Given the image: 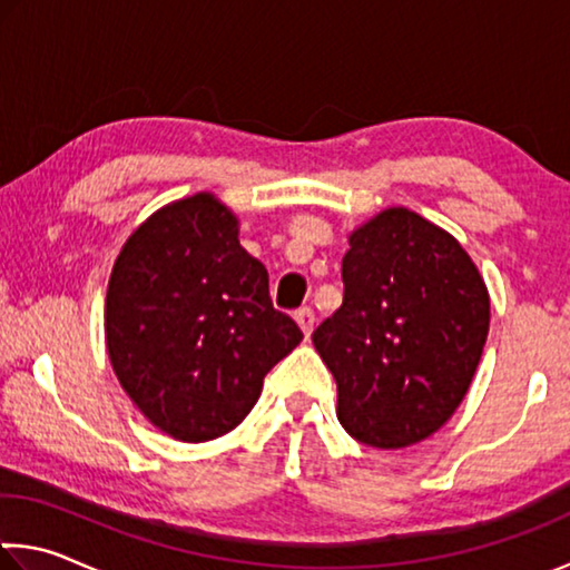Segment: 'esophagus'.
Instances as JSON below:
<instances>
[{"instance_id": "34e87169", "label": "esophagus", "mask_w": 570, "mask_h": 570, "mask_svg": "<svg viewBox=\"0 0 570 570\" xmlns=\"http://www.w3.org/2000/svg\"><path fill=\"white\" fill-rule=\"evenodd\" d=\"M294 320H296V324H299L306 337H309L312 330H314V312L309 309V306H302V309H296Z\"/></svg>"}]
</instances>
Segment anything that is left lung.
<instances>
[{"instance_id":"1","label":"left lung","mask_w":570,"mask_h":570,"mask_svg":"<svg viewBox=\"0 0 570 570\" xmlns=\"http://www.w3.org/2000/svg\"><path fill=\"white\" fill-rule=\"evenodd\" d=\"M345 296L312 334L352 439L403 449L454 415L490 332V294L454 236L409 207L350 233Z\"/></svg>"}]
</instances>
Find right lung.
Masks as SVG:
<instances>
[{"mask_svg":"<svg viewBox=\"0 0 570 570\" xmlns=\"http://www.w3.org/2000/svg\"><path fill=\"white\" fill-rule=\"evenodd\" d=\"M240 246L238 218L197 193L149 215L116 258L106 347L134 405L171 439H218L256 405L264 377L302 342Z\"/></svg>","mask_w":570,"mask_h":570,"instance_id":"1","label":"right lung"}]
</instances>
